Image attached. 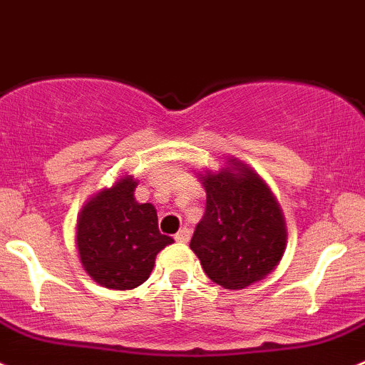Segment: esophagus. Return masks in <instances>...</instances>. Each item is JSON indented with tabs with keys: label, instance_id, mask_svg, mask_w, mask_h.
I'll list each match as a JSON object with an SVG mask.
<instances>
[{
	"label": "esophagus",
	"instance_id": "1",
	"mask_svg": "<svg viewBox=\"0 0 365 365\" xmlns=\"http://www.w3.org/2000/svg\"><path fill=\"white\" fill-rule=\"evenodd\" d=\"M175 238H176V242H182V244H187V242H189V240H190V229L182 227L178 232H176Z\"/></svg>",
	"mask_w": 365,
	"mask_h": 365
}]
</instances>
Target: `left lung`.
I'll list each match as a JSON object with an SVG mask.
<instances>
[{"mask_svg":"<svg viewBox=\"0 0 365 365\" xmlns=\"http://www.w3.org/2000/svg\"><path fill=\"white\" fill-rule=\"evenodd\" d=\"M198 178L207 205L190 249L207 277L235 291L267 278L287 247V225L272 190L238 158L218 170L203 169Z\"/></svg>","mask_w":365,"mask_h":365,"instance_id":"8db88e82","label":"left lung"}]
</instances>
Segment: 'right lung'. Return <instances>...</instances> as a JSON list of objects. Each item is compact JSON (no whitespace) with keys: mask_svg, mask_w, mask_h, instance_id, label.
<instances>
[{"mask_svg":"<svg viewBox=\"0 0 365 365\" xmlns=\"http://www.w3.org/2000/svg\"><path fill=\"white\" fill-rule=\"evenodd\" d=\"M138 180L123 175L94 192L81 207L76 225L80 262L96 284L125 291L150 277L154 260L175 240L162 235L153 203L134 198Z\"/></svg>","mask_w":365,"mask_h":365,"instance_id":"add662e5","label":"right lung"}]
</instances>
